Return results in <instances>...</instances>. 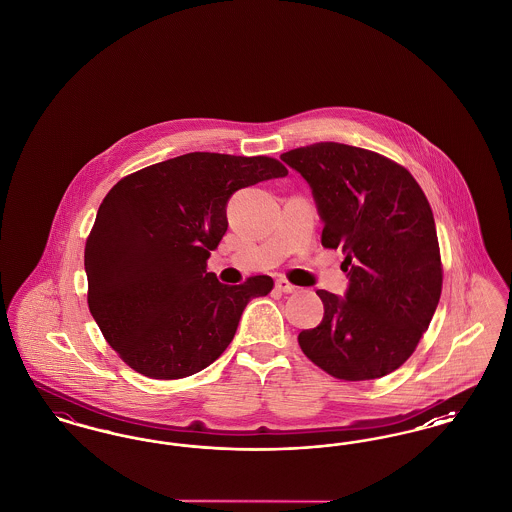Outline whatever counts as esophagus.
<instances>
[{
	"label": "esophagus",
	"mask_w": 512,
	"mask_h": 512,
	"mask_svg": "<svg viewBox=\"0 0 512 512\" xmlns=\"http://www.w3.org/2000/svg\"><path fill=\"white\" fill-rule=\"evenodd\" d=\"M276 290L278 292L293 293L297 292V286H293L292 282L286 280V278H278L276 280Z\"/></svg>",
	"instance_id": "obj_1"
}]
</instances>
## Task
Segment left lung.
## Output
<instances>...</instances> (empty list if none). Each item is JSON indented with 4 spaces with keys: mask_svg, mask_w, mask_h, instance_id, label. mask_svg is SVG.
Instances as JSON below:
<instances>
[{
    "mask_svg": "<svg viewBox=\"0 0 512 512\" xmlns=\"http://www.w3.org/2000/svg\"><path fill=\"white\" fill-rule=\"evenodd\" d=\"M313 188L322 245L341 247L349 290H317L324 317L299 332L301 351L338 380L390 374L416 349L436 313L443 267L432 207L403 165L336 142L280 155Z\"/></svg>",
    "mask_w": 512,
    "mask_h": 512,
    "instance_id": "8db88e82",
    "label": "left lung"
}]
</instances>
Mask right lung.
I'll return each instance as SVG.
<instances>
[{
	"instance_id": "right-lung-1",
	"label": "right lung",
	"mask_w": 512,
	"mask_h": 512,
	"mask_svg": "<svg viewBox=\"0 0 512 512\" xmlns=\"http://www.w3.org/2000/svg\"><path fill=\"white\" fill-rule=\"evenodd\" d=\"M288 169L267 155L195 151L121 178L99 205L84 247L88 307L126 365L178 380L215 363L245 305L270 276L224 286L207 259L226 234V203L240 188Z\"/></svg>"
}]
</instances>
